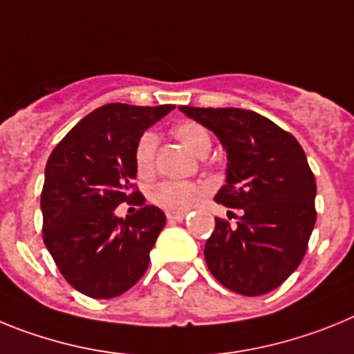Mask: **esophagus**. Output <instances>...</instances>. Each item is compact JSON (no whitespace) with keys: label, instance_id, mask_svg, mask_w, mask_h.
Masks as SVG:
<instances>
[{"label":"esophagus","instance_id":"34e87169","mask_svg":"<svg viewBox=\"0 0 354 354\" xmlns=\"http://www.w3.org/2000/svg\"><path fill=\"white\" fill-rule=\"evenodd\" d=\"M185 212H167V219L171 223H180V221L185 219Z\"/></svg>","mask_w":354,"mask_h":354}]
</instances>
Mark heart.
<instances>
[{
    "mask_svg": "<svg viewBox=\"0 0 354 354\" xmlns=\"http://www.w3.org/2000/svg\"><path fill=\"white\" fill-rule=\"evenodd\" d=\"M173 135L199 158H205L212 149L210 133L199 122H181L174 128ZM156 146H158V137L153 131H144L135 144L133 162L139 176L146 178L153 173ZM199 196H201V189L192 181L162 180L149 189L151 203L169 212H187L198 201Z\"/></svg>",
    "mask_w": 354,
    "mask_h": 354,
    "instance_id": "obj_1",
    "label": "heart"
}]
</instances>
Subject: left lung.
<instances>
[{
  "instance_id": "obj_1",
  "label": "left lung",
  "mask_w": 354,
  "mask_h": 354,
  "mask_svg": "<svg viewBox=\"0 0 354 354\" xmlns=\"http://www.w3.org/2000/svg\"><path fill=\"white\" fill-rule=\"evenodd\" d=\"M214 131L228 155L215 201L236 208V224L215 219L205 244L214 278L242 296L274 290L297 269L315 224L317 185L305 151L288 131L244 109L180 106Z\"/></svg>"
}]
</instances>
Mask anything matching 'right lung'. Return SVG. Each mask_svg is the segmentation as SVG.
Listing matches in <instances>:
<instances>
[{
	"label": "right lung",
	"instance_id": "1",
	"mask_svg": "<svg viewBox=\"0 0 354 354\" xmlns=\"http://www.w3.org/2000/svg\"><path fill=\"white\" fill-rule=\"evenodd\" d=\"M173 109L103 104L49 155L41 194L44 244L67 283L85 296H121L149 266L165 214L146 205L122 219L115 208L139 196L135 144Z\"/></svg>",
	"mask_w": 354,
	"mask_h": 354
}]
</instances>
